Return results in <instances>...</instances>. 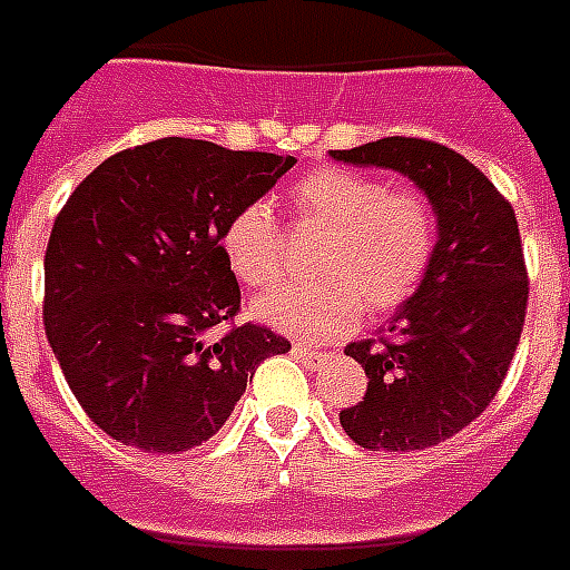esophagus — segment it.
<instances>
[{
    "mask_svg": "<svg viewBox=\"0 0 570 570\" xmlns=\"http://www.w3.org/2000/svg\"><path fill=\"white\" fill-rule=\"evenodd\" d=\"M293 353H295V358H298L304 367H311V371H316V367L325 362L323 353H316V350H311V346H302V343H295Z\"/></svg>",
    "mask_w": 570,
    "mask_h": 570,
    "instance_id": "1",
    "label": "esophagus"
}]
</instances>
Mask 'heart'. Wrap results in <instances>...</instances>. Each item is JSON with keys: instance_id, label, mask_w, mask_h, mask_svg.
I'll return each instance as SVG.
<instances>
[{"instance_id": "b5f03b06", "label": "heart", "mask_w": 570, "mask_h": 570, "mask_svg": "<svg viewBox=\"0 0 570 570\" xmlns=\"http://www.w3.org/2000/svg\"><path fill=\"white\" fill-rule=\"evenodd\" d=\"M298 229L323 233L311 272L320 277L268 289L250 311L277 332L325 341L350 332L371 311H391L428 275L436 247V217L415 190H389L371 173L325 167L289 190ZM220 250L247 286L275 284L284 272V238L266 203L229 217Z\"/></svg>"}]
</instances>
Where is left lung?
<instances>
[{
	"label": "left lung",
	"mask_w": 570,
	"mask_h": 570,
	"mask_svg": "<svg viewBox=\"0 0 570 570\" xmlns=\"http://www.w3.org/2000/svg\"><path fill=\"white\" fill-rule=\"evenodd\" d=\"M332 158L401 173L436 215L419 289L380 341L346 346L367 391L341 412V428L367 451L440 445L488 410L520 343L529 281L514 208L475 164L440 142L385 137Z\"/></svg>",
	"instance_id": "8db88e82"
}]
</instances>
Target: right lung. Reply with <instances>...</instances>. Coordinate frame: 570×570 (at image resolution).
Listing matches in <instances>:
<instances>
[{
	"instance_id": "right-lung-1",
	"label": "right lung",
	"mask_w": 570,
	"mask_h": 570,
	"mask_svg": "<svg viewBox=\"0 0 570 570\" xmlns=\"http://www.w3.org/2000/svg\"><path fill=\"white\" fill-rule=\"evenodd\" d=\"M293 164L167 137L107 158L68 197L43 256V325L107 436L151 454L197 449L224 428L256 364L289 353L266 325L208 334L242 304L224 227Z\"/></svg>"
}]
</instances>
